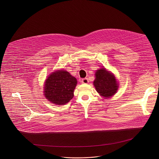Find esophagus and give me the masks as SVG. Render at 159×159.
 <instances>
[{"mask_svg": "<svg viewBox=\"0 0 159 159\" xmlns=\"http://www.w3.org/2000/svg\"><path fill=\"white\" fill-rule=\"evenodd\" d=\"M81 82L83 84H88L89 83V80L88 78H84L81 80Z\"/></svg>", "mask_w": 159, "mask_h": 159, "instance_id": "obj_1", "label": "esophagus"}]
</instances>
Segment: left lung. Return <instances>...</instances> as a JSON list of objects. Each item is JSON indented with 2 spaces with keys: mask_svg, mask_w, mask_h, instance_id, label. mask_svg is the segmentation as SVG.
<instances>
[{
  "mask_svg": "<svg viewBox=\"0 0 159 159\" xmlns=\"http://www.w3.org/2000/svg\"><path fill=\"white\" fill-rule=\"evenodd\" d=\"M93 85L97 91L105 97L113 95L118 88L114 76L105 68H100L96 71Z\"/></svg>",
  "mask_w": 159,
  "mask_h": 159,
  "instance_id": "1",
  "label": "left lung"
}]
</instances>
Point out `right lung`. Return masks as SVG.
Instances as JSON below:
<instances>
[{
  "instance_id": "add662e5",
  "label": "right lung",
  "mask_w": 159,
  "mask_h": 159,
  "mask_svg": "<svg viewBox=\"0 0 159 159\" xmlns=\"http://www.w3.org/2000/svg\"><path fill=\"white\" fill-rule=\"evenodd\" d=\"M76 79L66 70L56 71L49 75L45 86V96L52 103L65 105L73 97Z\"/></svg>"
}]
</instances>
